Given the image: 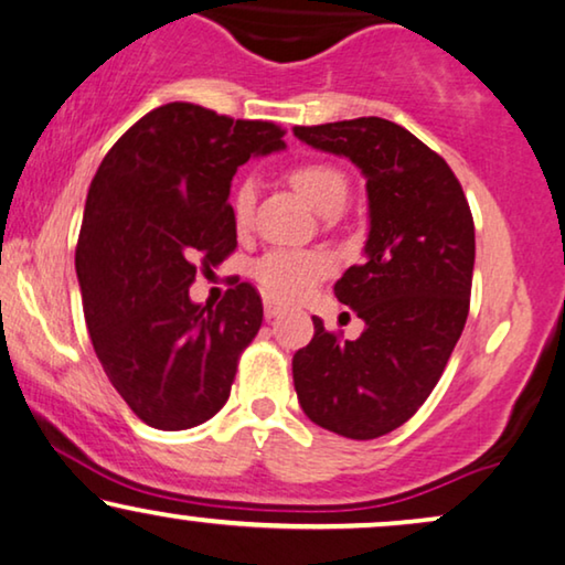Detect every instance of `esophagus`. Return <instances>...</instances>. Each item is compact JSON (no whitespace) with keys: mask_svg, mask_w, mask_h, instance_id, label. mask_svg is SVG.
<instances>
[{"mask_svg":"<svg viewBox=\"0 0 565 565\" xmlns=\"http://www.w3.org/2000/svg\"><path fill=\"white\" fill-rule=\"evenodd\" d=\"M282 313V306L275 303L273 298H265V319H277Z\"/></svg>","mask_w":565,"mask_h":565,"instance_id":"obj_1","label":"esophagus"}]
</instances>
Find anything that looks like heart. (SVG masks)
<instances>
[{
  "label": "heart",
  "mask_w": 565,
  "mask_h": 565,
  "mask_svg": "<svg viewBox=\"0 0 565 565\" xmlns=\"http://www.w3.org/2000/svg\"><path fill=\"white\" fill-rule=\"evenodd\" d=\"M288 180L292 190L298 192L306 203H311L316 211H327L331 205H344L347 192V177L339 172L337 167L323 164V161H306L290 169ZM254 205V188L252 182L238 184L234 203V221L238 226H246L252 218ZM331 259L321 252H269L254 265V277L265 288L267 296L282 303H292L300 300L323 275H329Z\"/></svg>",
  "instance_id": "b5f03b06"
}]
</instances>
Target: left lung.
Segmentation results:
<instances>
[{
    "mask_svg": "<svg viewBox=\"0 0 565 565\" xmlns=\"http://www.w3.org/2000/svg\"><path fill=\"white\" fill-rule=\"evenodd\" d=\"M292 134L360 169L370 221L365 262L334 285L339 303L365 321V331L350 342L313 316L316 334L292 358V383L313 424L375 439L412 419L462 334L473 215L447 161L396 122L354 118Z\"/></svg>",
    "mask_w": 565,
    "mask_h": 565,
    "instance_id": "1",
    "label": "left lung"
}]
</instances>
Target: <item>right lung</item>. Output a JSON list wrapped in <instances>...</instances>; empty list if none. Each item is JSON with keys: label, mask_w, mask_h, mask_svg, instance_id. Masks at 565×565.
Here are the masks:
<instances>
[{"label": "right lung", "mask_w": 565, "mask_h": 565, "mask_svg": "<svg viewBox=\"0 0 565 565\" xmlns=\"http://www.w3.org/2000/svg\"><path fill=\"white\" fill-rule=\"evenodd\" d=\"M282 149L275 122L169 103L118 138L89 184L76 244L84 319L105 375L153 429L198 427L228 401L262 327L259 292L238 282L203 306L190 285L198 265L236 249V169Z\"/></svg>", "instance_id": "right-lung-1"}]
</instances>
